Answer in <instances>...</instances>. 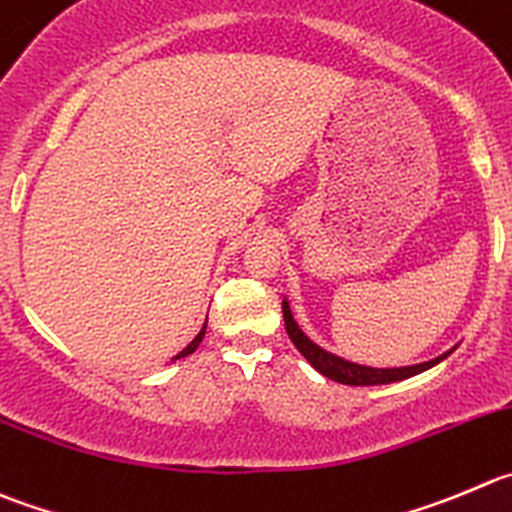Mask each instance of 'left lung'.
I'll return each mask as SVG.
<instances>
[{"label":"left lung","instance_id":"8db88e82","mask_svg":"<svg viewBox=\"0 0 512 512\" xmlns=\"http://www.w3.org/2000/svg\"><path fill=\"white\" fill-rule=\"evenodd\" d=\"M284 324H286V334H289V339L294 342V347L299 349L301 354H304L306 362H309L311 367L319 369L324 377L334 379V382L357 384V387H364V384H389V382H399V379L415 377V374H420V372H425V369L435 367L437 362H442V359L450 354V352H447V354H442V357L432 359V362L415 364V367L372 369V367H362V364L344 362V359L334 357V354L324 352V349H319L316 344H311L309 339L304 337V332H301L299 326H296V321H294V316H291L289 304H286V301H284Z\"/></svg>","mask_w":512,"mask_h":512}]
</instances>
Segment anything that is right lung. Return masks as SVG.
Wrapping results in <instances>:
<instances>
[{"instance_id":"obj_1","label":"right lung","mask_w":512,"mask_h":512,"mask_svg":"<svg viewBox=\"0 0 512 512\" xmlns=\"http://www.w3.org/2000/svg\"><path fill=\"white\" fill-rule=\"evenodd\" d=\"M203 334H206V326H203V329H201V332H198V337H196V339H193V342H191V344H188V347H186V349H183V352H180V354H178V357H186V354H191V352H196V347H198V344H201V339H203Z\"/></svg>"}]
</instances>
